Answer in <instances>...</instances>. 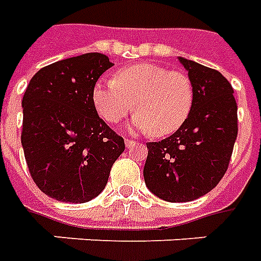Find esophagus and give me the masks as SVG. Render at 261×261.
<instances>
[{"mask_svg": "<svg viewBox=\"0 0 261 261\" xmlns=\"http://www.w3.org/2000/svg\"><path fill=\"white\" fill-rule=\"evenodd\" d=\"M135 145H136V142H135V140L125 139V146H126L127 149H129V147H132V146H135Z\"/></svg>", "mask_w": 261, "mask_h": 261, "instance_id": "obj_1", "label": "esophagus"}]
</instances>
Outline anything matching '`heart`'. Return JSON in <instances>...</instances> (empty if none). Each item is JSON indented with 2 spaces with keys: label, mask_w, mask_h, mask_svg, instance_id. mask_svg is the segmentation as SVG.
<instances>
[{
  "label": "heart",
  "mask_w": 261,
  "mask_h": 261,
  "mask_svg": "<svg viewBox=\"0 0 261 261\" xmlns=\"http://www.w3.org/2000/svg\"><path fill=\"white\" fill-rule=\"evenodd\" d=\"M92 101L99 116L110 123L121 122L135 110L138 114L132 127L160 138L171 135L186 122L194 90L184 73L140 63L121 68L112 80L98 81Z\"/></svg>",
  "instance_id": "b5f03b06"
}]
</instances>
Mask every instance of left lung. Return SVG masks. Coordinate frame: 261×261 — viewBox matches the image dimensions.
<instances>
[{
  "label": "left lung",
  "mask_w": 261,
  "mask_h": 261,
  "mask_svg": "<svg viewBox=\"0 0 261 261\" xmlns=\"http://www.w3.org/2000/svg\"><path fill=\"white\" fill-rule=\"evenodd\" d=\"M194 90L190 115L174 134L147 143L143 177L169 202H188L210 193L226 170L238 138L233 88L218 70L178 57Z\"/></svg>",
  "instance_id": "8db88e82"
}]
</instances>
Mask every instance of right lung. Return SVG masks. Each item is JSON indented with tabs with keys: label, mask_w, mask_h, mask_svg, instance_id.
Listing matches in <instances>:
<instances>
[{
	"label": "right lung",
	"mask_w": 261,
	"mask_h": 261,
	"mask_svg": "<svg viewBox=\"0 0 261 261\" xmlns=\"http://www.w3.org/2000/svg\"><path fill=\"white\" fill-rule=\"evenodd\" d=\"M112 66L101 53L64 59L40 68L23 94L28 169L39 190L57 201L95 198L125 150L123 138L98 116L92 101L95 83Z\"/></svg>",
	"instance_id": "obj_1"
}]
</instances>
